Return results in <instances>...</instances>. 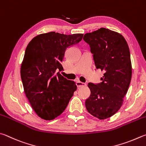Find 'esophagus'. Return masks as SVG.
Instances as JSON below:
<instances>
[{
    "instance_id": "obj_1",
    "label": "esophagus",
    "mask_w": 146,
    "mask_h": 146,
    "mask_svg": "<svg viewBox=\"0 0 146 146\" xmlns=\"http://www.w3.org/2000/svg\"><path fill=\"white\" fill-rule=\"evenodd\" d=\"M76 86H77L78 87H86V84L84 83V82H82L78 81L76 82Z\"/></svg>"
}]
</instances>
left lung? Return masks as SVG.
Masks as SVG:
<instances>
[{
  "instance_id": "1",
  "label": "left lung",
  "mask_w": 146,
  "mask_h": 146,
  "mask_svg": "<svg viewBox=\"0 0 146 146\" xmlns=\"http://www.w3.org/2000/svg\"><path fill=\"white\" fill-rule=\"evenodd\" d=\"M91 47L96 69L104 71L102 83H89L91 94L86 100L89 113L100 120L120 109L128 92L132 74L129 46L120 33L100 28L84 36Z\"/></svg>"
}]
</instances>
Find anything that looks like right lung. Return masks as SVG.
Segmentation results:
<instances>
[{
	"instance_id": "right-lung-1",
	"label": "right lung",
	"mask_w": 146,
	"mask_h": 146,
	"mask_svg": "<svg viewBox=\"0 0 146 146\" xmlns=\"http://www.w3.org/2000/svg\"><path fill=\"white\" fill-rule=\"evenodd\" d=\"M83 34L55 32L41 34L29 42L21 64V78L33 109L44 120H53L64 112L77 86L56 70H63L66 50L79 43Z\"/></svg>"
}]
</instances>
